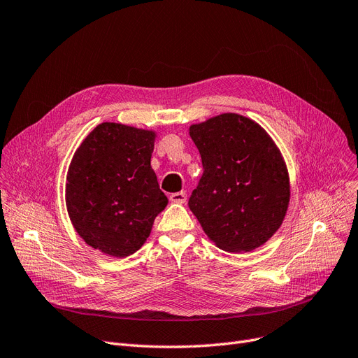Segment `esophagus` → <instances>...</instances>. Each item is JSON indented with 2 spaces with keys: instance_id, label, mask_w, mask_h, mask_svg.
Returning a JSON list of instances; mask_svg holds the SVG:
<instances>
[{
  "instance_id": "obj_1",
  "label": "esophagus",
  "mask_w": 358,
  "mask_h": 358,
  "mask_svg": "<svg viewBox=\"0 0 358 358\" xmlns=\"http://www.w3.org/2000/svg\"><path fill=\"white\" fill-rule=\"evenodd\" d=\"M170 201L175 202V203H185L186 201V194L185 192H176L170 195Z\"/></svg>"
}]
</instances>
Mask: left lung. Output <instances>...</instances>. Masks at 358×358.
<instances>
[{
  "mask_svg": "<svg viewBox=\"0 0 358 358\" xmlns=\"http://www.w3.org/2000/svg\"><path fill=\"white\" fill-rule=\"evenodd\" d=\"M203 173L189 208L208 239L227 252H250L281 227L290 176L280 148L253 119L221 113L192 124Z\"/></svg>",
  "mask_w": 358,
  "mask_h": 358,
  "instance_id": "8db88e82",
  "label": "left lung"
}]
</instances>
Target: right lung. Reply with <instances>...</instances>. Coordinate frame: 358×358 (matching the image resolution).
Segmentation results:
<instances>
[{
	"label": "right lung",
	"instance_id": "add662e5",
	"mask_svg": "<svg viewBox=\"0 0 358 358\" xmlns=\"http://www.w3.org/2000/svg\"><path fill=\"white\" fill-rule=\"evenodd\" d=\"M156 137L152 129L101 122L68 166V217L81 239L108 257L137 252L167 206L151 169Z\"/></svg>",
	"mask_w": 358,
	"mask_h": 358
}]
</instances>
